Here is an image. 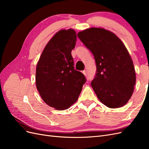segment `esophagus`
Masks as SVG:
<instances>
[{"mask_svg": "<svg viewBox=\"0 0 149 149\" xmlns=\"http://www.w3.org/2000/svg\"><path fill=\"white\" fill-rule=\"evenodd\" d=\"M82 72H83V74H84V75H86V71H85V70L83 71Z\"/></svg>", "mask_w": 149, "mask_h": 149, "instance_id": "34e87169", "label": "esophagus"}]
</instances>
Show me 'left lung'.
I'll list each match as a JSON object with an SVG mask.
<instances>
[{
  "instance_id": "left-lung-1",
  "label": "left lung",
  "mask_w": 149,
  "mask_h": 149,
  "mask_svg": "<svg viewBox=\"0 0 149 149\" xmlns=\"http://www.w3.org/2000/svg\"><path fill=\"white\" fill-rule=\"evenodd\" d=\"M78 37L94 55L96 73L91 86L100 101L110 108L124 106L136 85L133 61L124 43L111 31L90 28Z\"/></svg>"
}]
</instances>
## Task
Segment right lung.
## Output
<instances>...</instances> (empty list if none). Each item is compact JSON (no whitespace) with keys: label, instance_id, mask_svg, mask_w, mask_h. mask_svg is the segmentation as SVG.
<instances>
[{"label":"right lung","instance_id":"right-lung-1","mask_svg":"<svg viewBox=\"0 0 149 149\" xmlns=\"http://www.w3.org/2000/svg\"><path fill=\"white\" fill-rule=\"evenodd\" d=\"M76 42L73 29L60 30L49 40L36 69V86L47 104L57 110L69 108L77 101L86 81L74 70L71 51Z\"/></svg>","mask_w":149,"mask_h":149}]
</instances>
